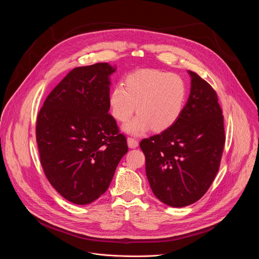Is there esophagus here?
Returning a JSON list of instances; mask_svg holds the SVG:
<instances>
[{"instance_id":"1","label":"esophagus","mask_w":259,"mask_h":259,"mask_svg":"<svg viewBox=\"0 0 259 259\" xmlns=\"http://www.w3.org/2000/svg\"><path fill=\"white\" fill-rule=\"evenodd\" d=\"M127 142H128L129 147H131V149H135V147L138 146V140L133 137H128Z\"/></svg>"}]
</instances>
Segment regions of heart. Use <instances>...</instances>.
<instances>
[{
  "mask_svg": "<svg viewBox=\"0 0 259 259\" xmlns=\"http://www.w3.org/2000/svg\"><path fill=\"white\" fill-rule=\"evenodd\" d=\"M187 85L176 73L141 69L130 73L125 87L116 85L108 96L110 114L119 122L129 120L124 129L133 134L149 130L164 131L180 117L187 99Z\"/></svg>",
  "mask_w": 259,
  "mask_h": 259,
  "instance_id": "heart-1",
  "label": "heart"
}]
</instances>
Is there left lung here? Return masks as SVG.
I'll return each instance as SVG.
<instances>
[{"label": "left lung", "mask_w": 259, "mask_h": 259, "mask_svg": "<svg viewBox=\"0 0 259 259\" xmlns=\"http://www.w3.org/2000/svg\"><path fill=\"white\" fill-rule=\"evenodd\" d=\"M189 73L191 94L178 120L139 144L153 193L171 207L191 205L206 194L219 170L226 143L216 91L195 71Z\"/></svg>", "instance_id": "obj_1"}]
</instances>
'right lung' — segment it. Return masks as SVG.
<instances>
[{
  "label": "right lung",
  "mask_w": 259,
  "mask_h": 259,
  "mask_svg": "<svg viewBox=\"0 0 259 259\" xmlns=\"http://www.w3.org/2000/svg\"><path fill=\"white\" fill-rule=\"evenodd\" d=\"M115 71L107 62L71 69L36 117L35 138L45 176L73 204L98 199L128 152L126 136L108 114V77Z\"/></svg>",
  "instance_id": "1"
}]
</instances>
